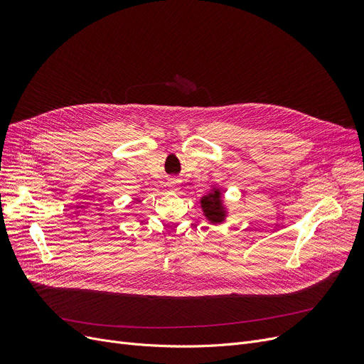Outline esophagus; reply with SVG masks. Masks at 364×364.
<instances>
[{
    "instance_id": "obj_1",
    "label": "esophagus",
    "mask_w": 364,
    "mask_h": 364,
    "mask_svg": "<svg viewBox=\"0 0 364 364\" xmlns=\"http://www.w3.org/2000/svg\"><path fill=\"white\" fill-rule=\"evenodd\" d=\"M168 188L171 190V192H177V190L180 188V180L178 178L168 180Z\"/></svg>"
}]
</instances>
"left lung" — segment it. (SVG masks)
Wrapping results in <instances>:
<instances>
[{
  "mask_svg": "<svg viewBox=\"0 0 364 364\" xmlns=\"http://www.w3.org/2000/svg\"><path fill=\"white\" fill-rule=\"evenodd\" d=\"M200 208L205 218L211 224H221L227 218V206L223 200V192L218 187H213L211 192L200 198Z\"/></svg>",
  "mask_w": 364,
  "mask_h": 364,
  "instance_id": "1",
  "label": "left lung"
}]
</instances>
